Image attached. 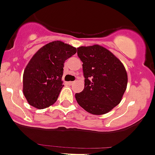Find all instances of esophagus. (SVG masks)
<instances>
[{"label":"esophagus","mask_w":155,"mask_h":155,"mask_svg":"<svg viewBox=\"0 0 155 155\" xmlns=\"http://www.w3.org/2000/svg\"><path fill=\"white\" fill-rule=\"evenodd\" d=\"M74 83V81H69V82H68V84H69V85H72Z\"/></svg>","instance_id":"1"}]
</instances>
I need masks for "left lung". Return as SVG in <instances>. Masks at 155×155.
Segmentation results:
<instances>
[{"instance_id": "obj_1", "label": "left lung", "mask_w": 155, "mask_h": 155, "mask_svg": "<svg viewBox=\"0 0 155 155\" xmlns=\"http://www.w3.org/2000/svg\"><path fill=\"white\" fill-rule=\"evenodd\" d=\"M83 62L84 89L76 93L78 105L92 114H106L121 101L127 86V73L120 59L98 44L78 48Z\"/></svg>"}]
</instances>
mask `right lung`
<instances>
[{
  "instance_id": "1",
  "label": "right lung",
  "mask_w": 155,
  "mask_h": 155,
  "mask_svg": "<svg viewBox=\"0 0 155 155\" xmlns=\"http://www.w3.org/2000/svg\"><path fill=\"white\" fill-rule=\"evenodd\" d=\"M77 49L62 41H55L38 50L26 65L23 74V94L30 105L47 108L56 102L62 87L65 61Z\"/></svg>"
}]
</instances>
